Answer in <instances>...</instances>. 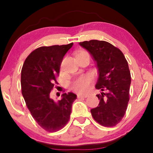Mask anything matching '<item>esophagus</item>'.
<instances>
[{"mask_svg": "<svg viewBox=\"0 0 153 153\" xmlns=\"http://www.w3.org/2000/svg\"><path fill=\"white\" fill-rule=\"evenodd\" d=\"M88 96V94H78V99H81V98H86Z\"/></svg>", "mask_w": 153, "mask_h": 153, "instance_id": "1", "label": "esophagus"}]
</instances>
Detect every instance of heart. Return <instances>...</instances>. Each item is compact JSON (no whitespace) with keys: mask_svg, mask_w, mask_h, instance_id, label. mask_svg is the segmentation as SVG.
<instances>
[{"mask_svg":"<svg viewBox=\"0 0 153 153\" xmlns=\"http://www.w3.org/2000/svg\"><path fill=\"white\" fill-rule=\"evenodd\" d=\"M92 82V77L90 75H81L72 83V88L78 92H85L90 86Z\"/></svg>","mask_w":153,"mask_h":153,"instance_id":"1","label":"heart"}]
</instances>
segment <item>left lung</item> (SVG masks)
I'll return each mask as SVG.
<instances>
[{"instance_id": "left-lung-1", "label": "left lung", "mask_w": 153, "mask_h": 153, "mask_svg": "<svg viewBox=\"0 0 153 153\" xmlns=\"http://www.w3.org/2000/svg\"><path fill=\"white\" fill-rule=\"evenodd\" d=\"M79 45L96 62L99 78L96 88L102 91L96 95L100 101L91 110V114L101 125L114 127L124 117L129 100L131 75L127 59L122 51L107 42L94 39Z\"/></svg>"}]
</instances>
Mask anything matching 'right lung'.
<instances>
[{
    "label": "right lung",
    "mask_w": 153,
    "mask_h": 153,
    "mask_svg": "<svg viewBox=\"0 0 153 153\" xmlns=\"http://www.w3.org/2000/svg\"><path fill=\"white\" fill-rule=\"evenodd\" d=\"M73 45L39 47L26 57L22 67L21 84L26 106L39 125L50 132L59 131L66 125L72 105L77 99L76 95L69 92L54 101L50 95L63 57Z\"/></svg>",
    "instance_id": "right-lung-1"
}]
</instances>
